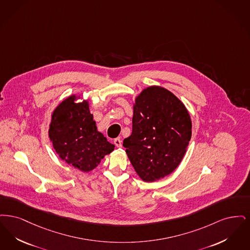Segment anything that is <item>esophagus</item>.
Segmentation results:
<instances>
[{
  "label": "esophagus",
  "instance_id": "esophagus-1",
  "mask_svg": "<svg viewBox=\"0 0 250 250\" xmlns=\"http://www.w3.org/2000/svg\"><path fill=\"white\" fill-rule=\"evenodd\" d=\"M114 144L116 145L117 147H121V146H122V141L120 140V138H116V139L114 140Z\"/></svg>",
  "mask_w": 250,
  "mask_h": 250
}]
</instances>
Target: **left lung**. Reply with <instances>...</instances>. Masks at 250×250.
Returning a JSON list of instances; mask_svg holds the SVG:
<instances>
[{"label":"left lung","mask_w":250,"mask_h":250,"mask_svg":"<svg viewBox=\"0 0 250 250\" xmlns=\"http://www.w3.org/2000/svg\"><path fill=\"white\" fill-rule=\"evenodd\" d=\"M191 119L184 104L161 86L142 90L133 102L132 132L123 146L136 174L154 182L172 174L191 138Z\"/></svg>","instance_id":"left-lung-1"}]
</instances>
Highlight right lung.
<instances>
[{
  "instance_id": "right-lung-1",
  "label": "right lung",
  "mask_w": 250,
  "mask_h": 250,
  "mask_svg": "<svg viewBox=\"0 0 250 250\" xmlns=\"http://www.w3.org/2000/svg\"><path fill=\"white\" fill-rule=\"evenodd\" d=\"M80 98L83 101L77 102ZM48 136L59 157L85 173L95 169L115 148L97 130L88 101L76 94L65 98L55 108Z\"/></svg>"
}]
</instances>
